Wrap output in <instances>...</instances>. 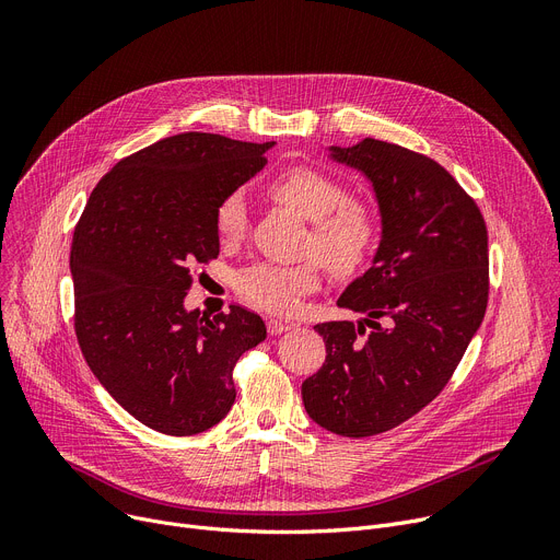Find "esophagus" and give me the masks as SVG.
Wrapping results in <instances>:
<instances>
[{"mask_svg": "<svg viewBox=\"0 0 560 560\" xmlns=\"http://www.w3.org/2000/svg\"><path fill=\"white\" fill-rule=\"evenodd\" d=\"M290 329H292V325H288V322H281V319H270V322H268V331H270L272 336H279V334L290 331Z\"/></svg>", "mask_w": 560, "mask_h": 560, "instance_id": "1", "label": "esophagus"}]
</instances>
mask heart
Listing matches in <instances>:
<instances>
[{
  "mask_svg": "<svg viewBox=\"0 0 560 560\" xmlns=\"http://www.w3.org/2000/svg\"><path fill=\"white\" fill-rule=\"evenodd\" d=\"M270 195L313 222L308 247L338 275L363 268L376 247L378 224L370 206L347 201L345 188L327 172L295 165L270 184ZM215 231L222 243L241 241L247 231V206L243 195H226L215 209ZM319 285V262L300 265L258 262L238 277V295L262 311L292 313L304 295Z\"/></svg>",
  "mask_w": 560,
  "mask_h": 560,
  "instance_id": "heart-1",
  "label": "heart"
}]
</instances>
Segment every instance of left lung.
I'll return each instance as SVG.
<instances>
[{"label":"left lung","mask_w":560,"mask_h":560,"mask_svg":"<svg viewBox=\"0 0 560 560\" xmlns=\"http://www.w3.org/2000/svg\"><path fill=\"white\" fill-rule=\"evenodd\" d=\"M374 188L381 243L340 308L359 322H322L327 359L302 384L308 418L368 438L413 418L447 386L488 306V231L475 199L433 159L365 138L329 147Z\"/></svg>","instance_id":"8db88e82"}]
</instances>
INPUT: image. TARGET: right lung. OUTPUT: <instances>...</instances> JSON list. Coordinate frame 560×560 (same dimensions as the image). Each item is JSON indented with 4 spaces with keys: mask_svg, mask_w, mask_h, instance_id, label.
I'll list each match as a JSON object with an SVG mask.
<instances>
[{
    "mask_svg": "<svg viewBox=\"0 0 560 560\" xmlns=\"http://www.w3.org/2000/svg\"><path fill=\"white\" fill-rule=\"evenodd\" d=\"M275 142L188 131L115 163L74 226V331L108 395L167 435L215 427L231 372L265 340L260 315L186 311L192 270L220 254L218 203L268 163Z\"/></svg>",
    "mask_w": 560,
    "mask_h": 560,
    "instance_id": "right-lung-1",
    "label": "right lung"
}]
</instances>
